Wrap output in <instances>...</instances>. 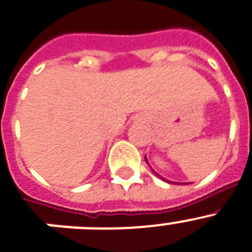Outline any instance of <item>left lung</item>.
<instances>
[{
    "label": "left lung",
    "mask_w": 252,
    "mask_h": 252,
    "mask_svg": "<svg viewBox=\"0 0 252 252\" xmlns=\"http://www.w3.org/2000/svg\"><path fill=\"white\" fill-rule=\"evenodd\" d=\"M145 161H147V158H145ZM152 172H154V174H155V175H158V178H160V179H162V181H165V178H162V177H160V175H158V173L155 172V170H152ZM166 182H169V183H170V181H166Z\"/></svg>",
    "instance_id": "left-lung-1"
}]
</instances>
